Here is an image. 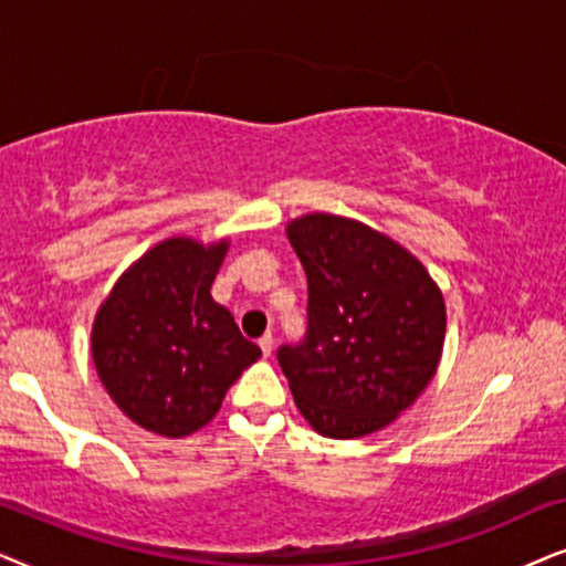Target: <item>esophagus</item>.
I'll return each instance as SVG.
<instances>
[{"label":"esophagus","mask_w":566,"mask_h":566,"mask_svg":"<svg viewBox=\"0 0 566 566\" xmlns=\"http://www.w3.org/2000/svg\"><path fill=\"white\" fill-rule=\"evenodd\" d=\"M259 346H261L263 357H269V354H271V349H274V336H271V334H266V336H263V338H261V342H259Z\"/></svg>","instance_id":"esophagus-1"}]
</instances>
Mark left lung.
<instances>
[{
    "instance_id": "obj_1",
    "label": "left lung",
    "mask_w": 566,
    "mask_h": 566,
    "mask_svg": "<svg viewBox=\"0 0 566 566\" xmlns=\"http://www.w3.org/2000/svg\"><path fill=\"white\" fill-rule=\"evenodd\" d=\"M287 238L307 276V331L276 359L297 409L334 440L378 432L434 378L442 292L419 259L357 220L305 214Z\"/></svg>"
}]
</instances>
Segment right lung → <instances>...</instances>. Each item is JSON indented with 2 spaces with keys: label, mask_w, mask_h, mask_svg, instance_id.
Returning <instances> with one entry per match:
<instances>
[{
  "label": "right lung",
  "mask_w": 566,
  "mask_h": 566,
  "mask_svg": "<svg viewBox=\"0 0 566 566\" xmlns=\"http://www.w3.org/2000/svg\"><path fill=\"white\" fill-rule=\"evenodd\" d=\"M224 253L228 240H163L120 274L95 315L97 378L149 432L186 437L209 424L228 388L261 357L209 292Z\"/></svg>",
  "instance_id": "1"
}]
</instances>
